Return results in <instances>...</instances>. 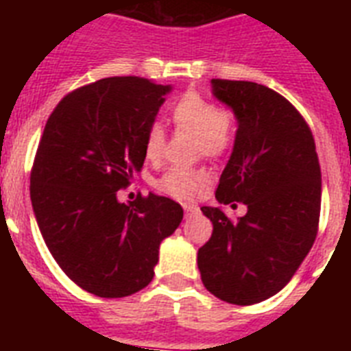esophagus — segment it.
I'll return each instance as SVG.
<instances>
[{"label":"esophagus","instance_id":"1","mask_svg":"<svg viewBox=\"0 0 351 351\" xmlns=\"http://www.w3.org/2000/svg\"><path fill=\"white\" fill-rule=\"evenodd\" d=\"M184 211H186L187 217H191V215H197L200 209H198L197 204H184Z\"/></svg>","mask_w":351,"mask_h":351}]
</instances>
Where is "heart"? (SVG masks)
<instances>
[{
    "mask_svg": "<svg viewBox=\"0 0 351 351\" xmlns=\"http://www.w3.org/2000/svg\"><path fill=\"white\" fill-rule=\"evenodd\" d=\"M175 125L197 134V149L206 156H219L230 149L234 134L233 114L219 109L217 104L198 95L187 93L171 107ZM165 151V131L160 123H151L143 138V154L149 162H158ZM204 171L189 167H171L156 180V187L169 197L189 200L197 198L206 186Z\"/></svg>",
    "mask_w": 351,
    "mask_h": 351,
    "instance_id": "obj_1",
    "label": "heart"
}]
</instances>
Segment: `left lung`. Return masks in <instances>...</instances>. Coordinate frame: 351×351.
Instances as JSON below:
<instances>
[{
    "instance_id": "8db88e82",
    "label": "left lung",
    "mask_w": 351,
    "mask_h": 351,
    "mask_svg": "<svg viewBox=\"0 0 351 351\" xmlns=\"http://www.w3.org/2000/svg\"><path fill=\"white\" fill-rule=\"evenodd\" d=\"M211 87L239 123L215 197L245 204L247 213L233 222L204 206L213 234L198 250V269L215 297L250 306L278 293L310 253L321 165L310 127L284 96L253 82L211 80Z\"/></svg>"
}]
</instances>
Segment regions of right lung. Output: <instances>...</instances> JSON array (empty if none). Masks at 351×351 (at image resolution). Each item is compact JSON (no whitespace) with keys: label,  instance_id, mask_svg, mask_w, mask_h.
<instances>
[{"label":"right lung","instance_id":"add662e5","mask_svg":"<svg viewBox=\"0 0 351 351\" xmlns=\"http://www.w3.org/2000/svg\"><path fill=\"white\" fill-rule=\"evenodd\" d=\"M171 85L136 76L69 93L47 120L30 173V202L47 247L82 289L120 299L154 277L162 240L184 209L149 193L129 206L117 191L142 171L143 138Z\"/></svg>","mask_w":351,"mask_h":351}]
</instances>
